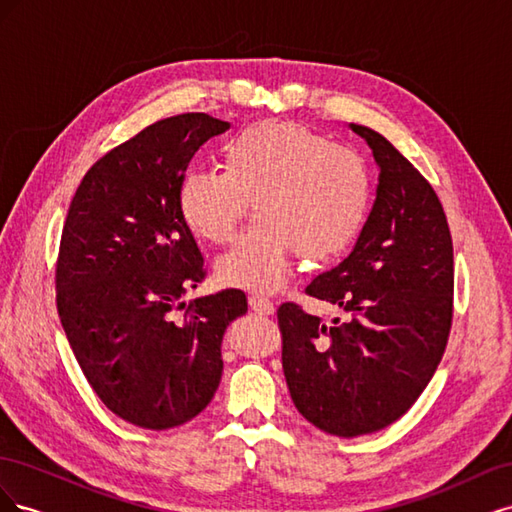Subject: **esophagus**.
I'll return each mask as SVG.
<instances>
[{"mask_svg": "<svg viewBox=\"0 0 512 512\" xmlns=\"http://www.w3.org/2000/svg\"><path fill=\"white\" fill-rule=\"evenodd\" d=\"M250 307L254 309L256 314H265V316H271L275 312L273 301H269L267 297H262V294H252V297H250Z\"/></svg>", "mask_w": 512, "mask_h": 512, "instance_id": "34e87169", "label": "esophagus"}]
</instances>
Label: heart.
I'll return each instance as SVG.
<instances>
[{"instance_id":"1","label":"heart","mask_w":512,"mask_h":512,"mask_svg":"<svg viewBox=\"0 0 512 512\" xmlns=\"http://www.w3.org/2000/svg\"><path fill=\"white\" fill-rule=\"evenodd\" d=\"M219 170L185 173L177 203L194 235L226 243L247 207L254 222L215 262L228 284L258 292L282 288L292 256L324 262L348 250L371 203V175L359 151L297 121L265 119L220 147Z\"/></svg>"}]
</instances>
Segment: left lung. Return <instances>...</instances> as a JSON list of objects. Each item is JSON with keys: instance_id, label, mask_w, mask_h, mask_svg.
Segmentation results:
<instances>
[{"instance_id": "8db88e82", "label": "left lung", "mask_w": 512, "mask_h": 512, "mask_svg": "<svg viewBox=\"0 0 512 512\" xmlns=\"http://www.w3.org/2000/svg\"><path fill=\"white\" fill-rule=\"evenodd\" d=\"M378 164L376 203L354 250L305 288L350 314L322 324L282 303V367L297 410L339 438L404 416L442 361L453 320V239L429 181L371 128L350 123Z\"/></svg>"}]
</instances>
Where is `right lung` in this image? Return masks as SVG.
I'll return each instance as SVG.
<instances>
[{"instance_id": "add662e5", "label": "right lung", "mask_w": 512, "mask_h": 512, "mask_svg": "<svg viewBox=\"0 0 512 512\" xmlns=\"http://www.w3.org/2000/svg\"><path fill=\"white\" fill-rule=\"evenodd\" d=\"M228 128L205 113L151 123L87 170L68 209L61 327L102 404L136 427H177L209 406L224 331L247 312L237 288L181 299L205 267L177 190L198 147Z\"/></svg>"}]
</instances>
